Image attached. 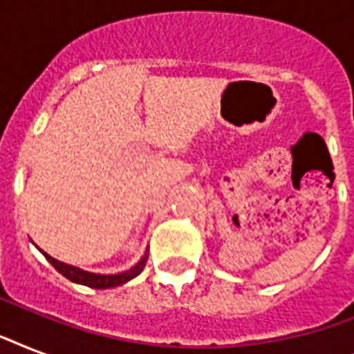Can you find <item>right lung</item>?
<instances>
[{"label": "right lung", "mask_w": 354, "mask_h": 354, "mask_svg": "<svg viewBox=\"0 0 354 354\" xmlns=\"http://www.w3.org/2000/svg\"><path fill=\"white\" fill-rule=\"evenodd\" d=\"M38 250H40V248H38ZM41 253H44V257L57 268L58 274H62L64 277H68L69 281H73L77 285L91 286V288H99V290L113 288V286H121L124 285V283H128L130 279H133V277H138V275L143 272L145 263H147V259H149V250H147L143 257L139 259L132 268L124 270V272H119V274H95V272H88V270H82L79 268V266H73V264L62 263V261L51 257V255L46 252Z\"/></svg>", "instance_id": "obj_1"}]
</instances>
